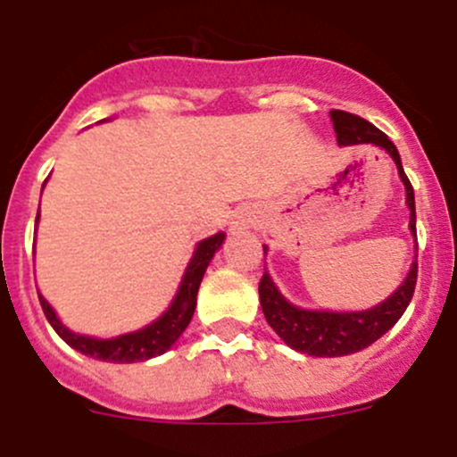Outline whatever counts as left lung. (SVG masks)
Returning <instances> with one entry per match:
<instances>
[{
    "label": "left lung",
    "mask_w": 457,
    "mask_h": 457,
    "mask_svg": "<svg viewBox=\"0 0 457 457\" xmlns=\"http://www.w3.org/2000/svg\"><path fill=\"white\" fill-rule=\"evenodd\" d=\"M330 118L339 145L370 143L391 154L397 171H400L402 183L406 187V203H409L411 210V232L415 234L413 185H411L409 176L402 170V161L395 145L388 140L384 131H379L378 127L370 125L364 118L355 116V113L332 109ZM415 283H418V263H413L400 290L393 292V296H388L384 303L375 305V308L364 310V312H323V310L319 312V310H301L296 305L287 303L281 292L274 287L272 278L263 272L259 281V299L268 323L287 346L305 353V355L341 357L370 346L384 332L391 330L397 319L404 314L406 305L413 299Z\"/></svg>",
    "instance_id": "1"
}]
</instances>
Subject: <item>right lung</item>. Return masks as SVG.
<instances>
[{
  "label": "right lung",
  "mask_w": 457,
  "mask_h": 457,
  "mask_svg": "<svg viewBox=\"0 0 457 457\" xmlns=\"http://www.w3.org/2000/svg\"><path fill=\"white\" fill-rule=\"evenodd\" d=\"M223 238L225 234H214V237L198 243L196 252H194L192 261H189L187 272H185L183 281H180V287L179 292H176V299L171 301L170 310H167L161 319H156V321L149 323L147 328H143V330L129 332V335L116 337V339H93V337L75 335V332L66 330V328L62 326V321L55 317L53 308L42 299V296H39V303H42V310L44 314H46L48 323L53 326V330H55L71 348L79 351L82 355H88L93 357V360L102 361H116V364H131V361L152 360V357L162 355L165 351H170V348L174 346V341L183 335V330L189 326V321H192L194 308H196L198 286H201L203 274H205L207 265H210L212 256H214V252L220 247Z\"/></svg>",
  "instance_id": "add662e5"
}]
</instances>
